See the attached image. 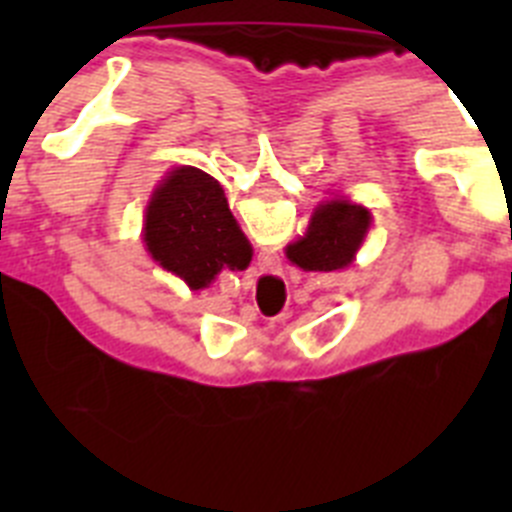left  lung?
<instances>
[{"mask_svg":"<svg viewBox=\"0 0 512 512\" xmlns=\"http://www.w3.org/2000/svg\"><path fill=\"white\" fill-rule=\"evenodd\" d=\"M372 223L369 210L351 202H328L312 215L305 238L287 248L292 264L305 271H336L354 261Z\"/></svg>","mask_w":512,"mask_h":512,"instance_id":"8db88e82","label":"left lung"}]
</instances>
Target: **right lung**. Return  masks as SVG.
<instances>
[{
    "instance_id": "add662e5",
    "label": "right lung",
    "mask_w": 512,
    "mask_h": 512,
    "mask_svg": "<svg viewBox=\"0 0 512 512\" xmlns=\"http://www.w3.org/2000/svg\"><path fill=\"white\" fill-rule=\"evenodd\" d=\"M146 243L153 259L192 289H202L223 269L241 271L251 246L225 200L223 187L192 166L171 171L153 192L146 212Z\"/></svg>"
}]
</instances>
